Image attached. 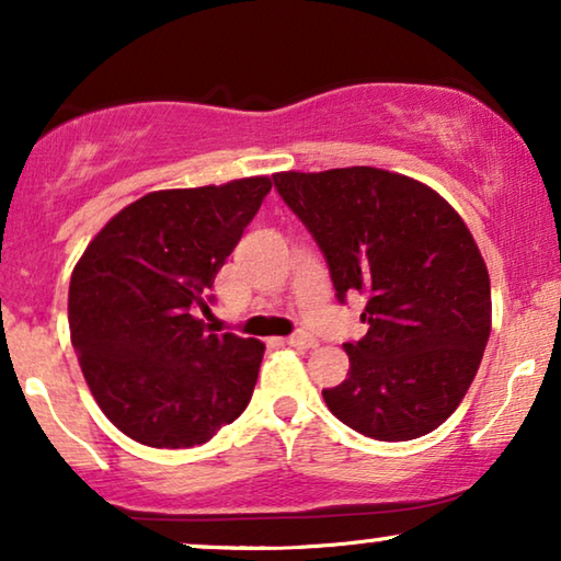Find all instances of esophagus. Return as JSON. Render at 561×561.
Returning a JSON list of instances; mask_svg holds the SVG:
<instances>
[{
  "instance_id": "obj_1",
  "label": "esophagus",
  "mask_w": 561,
  "mask_h": 561,
  "mask_svg": "<svg viewBox=\"0 0 561 561\" xmlns=\"http://www.w3.org/2000/svg\"><path fill=\"white\" fill-rule=\"evenodd\" d=\"M284 343H287L289 348H302V351H310V348H314V345H318V341H314V337L307 335V333H297V335L284 337Z\"/></svg>"
}]
</instances>
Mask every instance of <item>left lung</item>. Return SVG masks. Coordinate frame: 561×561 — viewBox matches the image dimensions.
<instances>
[{
  "label": "left lung",
  "mask_w": 561,
  "mask_h": 561,
  "mask_svg": "<svg viewBox=\"0 0 561 561\" xmlns=\"http://www.w3.org/2000/svg\"><path fill=\"white\" fill-rule=\"evenodd\" d=\"M279 195L328 259L337 297L366 291L368 333L322 391L360 435L404 442L455 412L491 335V279L453 205L420 180L378 168L277 172Z\"/></svg>",
  "instance_id": "1"
}]
</instances>
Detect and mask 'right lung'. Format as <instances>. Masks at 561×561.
I'll return each mask as SVG.
<instances>
[{"mask_svg":"<svg viewBox=\"0 0 561 561\" xmlns=\"http://www.w3.org/2000/svg\"><path fill=\"white\" fill-rule=\"evenodd\" d=\"M270 191L254 175L147 193L78 259L70 343L101 412L139 445H203L247 409L264 343L208 333L195 312Z\"/></svg>","mask_w":561,"mask_h":561,"instance_id":"obj_1","label":"right lung"}]
</instances>
